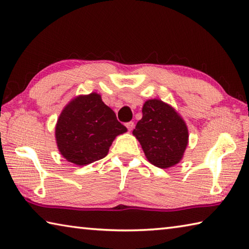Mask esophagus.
I'll list each match as a JSON object with an SVG mask.
<instances>
[{"mask_svg": "<svg viewBox=\"0 0 249 249\" xmlns=\"http://www.w3.org/2000/svg\"><path fill=\"white\" fill-rule=\"evenodd\" d=\"M134 122H128V123H126V127H127V129L129 130V132H132L133 128H134Z\"/></svg>", "mask_w": 249, "mask_h": 249, "instance_id": "obj_1", "label": "esophagus"}]
</instances>
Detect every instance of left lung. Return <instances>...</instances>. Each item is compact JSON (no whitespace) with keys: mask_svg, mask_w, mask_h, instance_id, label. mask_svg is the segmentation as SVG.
I'll list each match as a JSON object with an SVG mask.
<instances>
[{"mask_svg":"<svg viewBox=\"0 0 249 249\" xmlns=\"http://www.w3.org/2000/svg\"><path fill=\"white\" fill-rule=\"evenodd\" d=\"M133 134L147 159L159 168H169L182 158L188 145V128L170 105L149 100L142 107V119Z\"/></svg>","mask_w":249,"mask_h":249,"instance_id":"8db88e82","label":"left lung"}]
</instances>
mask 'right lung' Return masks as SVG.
Segmentation results:
<instances>
[{
	"instance_id": "add662e5",
	"label": "right lung",
	"mask_w": 249,
	"mask_h": 249,
	"mask_svg": "<svg viewBox=\"0 0 249 249\" xmlns=\"http://www.w3.org/2000/svg\"><path fill=\"white\" fill-rule=\"evenodd\" d=\"M127 128L96 93L81 95L67 105L59 116L56 140L68 161L84 166L107 155L117 135Z\"/></svg>"
}]
</instances>
